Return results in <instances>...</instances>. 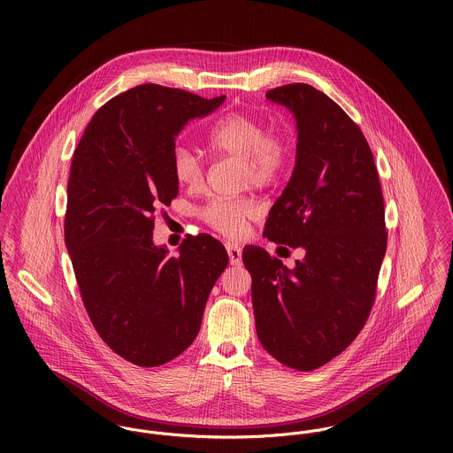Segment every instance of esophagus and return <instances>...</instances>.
Here are the masks:
<instances>
[{
  "label": "esophagus",
  "instance_id": "esophagus-1",
  "mask_svg": "<svg viewBox=\"0 0 453 453\" xmlns=\"http://www.w3.org/2000/svg\"><path fill=\"white\" fill-rule=\"evenodd\" d=\"M226 248V253H228V259H230V265H241L242 263V250L239 244L235 242H226L225 244Z\"/></svg>",
  "mask_w": 453,
  "mask_h": 453
}]
</instances>
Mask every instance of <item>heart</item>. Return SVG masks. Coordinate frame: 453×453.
Instances as JSON below:
<instances>
[{"label": "heart", "mask_w": 453, "mask_h": 453, "mask_svg": "<svg viewBox=\"0 0 453 453\" xmlns=\"http://www.w3.org/2000/svg\"><path fill=\"white\" fill-rule=\"evenodd\" d=\"M211 153L234 157L242 162V180L259 188L275 185L286 173L293 142L284 130H268L266 124L253 113L235 111L218 120L205 135ZM173 174L178 183L196 187L202 183V164L194 151L183 144L173 150ZM258 207L253 198H216L202 207V219L226 237H239L246 232Z\"/></svg>", "instance_id": "obj_1"}]
</instances>
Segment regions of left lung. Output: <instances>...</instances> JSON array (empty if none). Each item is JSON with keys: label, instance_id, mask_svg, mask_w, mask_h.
Segmentation results:
<instances>
[{"label": "left lung", "instance_id": "obj_1", "mask_svg": "<svg viewBox=\"0 0 453 453\" xmlns=\"http://www.w3.org/2000/svg\"><path fill=\"white\" fill-rule=\"evenodd\" d=\"M266 97L293 111L296 164L272 205L265 237L303 248L295 268L246 246L263 349L288 368L312 372L343 352L366 323L388 250L384 195L370 144L326 94L289 83Z\"/></svg>", "mask_w": 453, "mask_h": 453}]
</instances>
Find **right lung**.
Instances as JSON below:
<instances>
[{
  "mask_svg": "<svg viewBox=\"0 0 453 453\" xmlns=\"http://www.w3.org/2000/svg\"><path fill=\"white\" fill-rule=\"evenodd\" d=\"M223 101L134 87L96 111L73 155L65 248L96 331L135 366L165 365L192 345L228 265L223 244L207 234L187 237L176 257L153 244L155 209L178 196L176 135Z\"/></svg>",
  "mask_w": 453,
  "mask_h": 453,
  "instance_id": "1",
  "label": "right lung"
}]
</instances>
